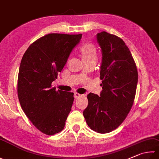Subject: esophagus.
<instances>
[{"mask_svg": "<svg viewBox=\"0 0 159 159\" xmlns=\"http://www.w3.org/2000/svg\"><path fill=\"white\" fill-rule=\"evenodd\" d=\"M74 97H75V98H78L80 97V94L78 93H75Z\"/></svg>", "mask_w": 159, "mask_h": 159, "instance_id": "obj_1", "label": "esophagus"}]
</instances>
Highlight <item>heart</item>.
Listing matches in <instances>:
<instances>
[{
  "mask_svg": "<svg viewBox=\"0 0 159 159\" xmlns=\"http://www.w3.org/2000/svg\"><path fill=\"white\" fill-rule=\"evenodd\" d=\"M81 52L85 61H94L98 59L96 48L91 44H85L81 48Z\"/></svg>",
  "mask_w": 159,
  "mask_h": 159,
  "instance_id": "heart-1",
  "label": "heart"
}]
</instances>
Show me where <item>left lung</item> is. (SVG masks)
<instances>
[{"mask_svg": "<svg viewBox=\"0 0 159 159\" xmlns=\"http://www.w3.org/2000/svg\"><path fill=\"white\" fill-rule=\"evenodd\" d=\"M102 50L100 95H87L88 106L83 115L88 126L98 133L116 129L123 122L135 98L138 71L126 44L116 35L107 32L97 34Z\"/></svg>", "mask_w": 159, "mask_h": 159, "instance_id": "left-lung-1", "label": "left lung"}]
</instances>
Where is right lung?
I'll use <instances>...</instances> for the list:
<instances>
[{
    "label": "right lung",
    "instance_id": "right-lung-1",
    "mask_svg": "<svg viewBox=\"0 0 159 159\" xmlns=\"http://www.w3.org/2000/svg\"><path fill=\"white\" fill-rule=\"evenodd\" d=\"M82 36L46 34L32 43L21 59L17 84L20 106L32 123L46 135L63 130L71 110L73 93L56 91L52 82Z\"/></svg>",
    "mask_w": 159,
    "mask_h": 159
}]
</instances>
